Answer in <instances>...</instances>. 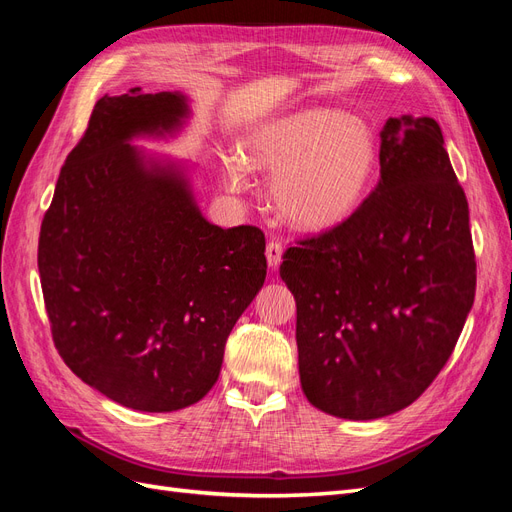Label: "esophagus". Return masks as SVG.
<instances>
[{
	"mask_svg": "<svg viewBox=\"0 0 512 512\" xmlns=\"http://www.w3.org/2000/svg\"><path fill=\"white\" fill-rule=\"evenodd\" d=\"M282 252H284V247H282V243H280V241L271 239V241L267 243V262H269V267H271V269H277V267H280V262H282Z\"/></svg>",
	"mask_w": 512,
	"mask_h": 512,
	"instance_id": "esophagus-1",
	"label": "esophagus"
}]
</instances>
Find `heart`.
<instances>
[{"instance_id": "1", "label": "heart", "mask_w": 512, "mask_h": 512, "mask_svg": "<svg viewBox=\"0 0 512 512\" xmlns=\"http://www.w3.org/2000/svg\"><path fill=\"white\" fill-rule=\"evenodd\" d=\"M243 158L273 173L271 200L286 222L329 230L365 198L378 166V141L363 119L314 106L256 130L243 145ZM226 183L235 192L247 188L239 164L226 168Z\"/></svg>"}]
</instances>
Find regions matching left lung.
<instances>
[{"label":"left lung","instance_id":"1","mask_svg":"<svg viewBox=\"0 0 512 512\" xmlns=\"http://www.w3.org/2000/svg\"><path fill=\"white\" fill-rule=\"evenodd\" d=\"M282 258L309 404L369 421L421 397L451 359L476 292L468 198L438 123L386 121L376 190Z\"/></svg>","mask_w":512,"mask_h":512}]
</instances>
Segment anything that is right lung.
<instances>
[{
    "mask_svg": "<svg viewBox=\"0 0 512 512\" xmlns=\"http://www.w3.org/2000/svg\"><path fill=\"white\" fill-rule=\"evenodd\" d=\"M181 94L104 96L59 170L38 239L53 344L64 363L117 404L173 412L220 376L226 339L265 284V232L220 228L188 181L145 166L136 134L175 130Z\"/></svg>",
    "mask_w": 512,
    "mask_h": 512,
    "instance_id": "1",
    "label": "right lung"
}]
</instances>
